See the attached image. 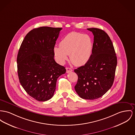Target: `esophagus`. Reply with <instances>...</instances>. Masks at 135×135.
Here are the masks:
<instances>
[{"mask_svg":"<svg viewBox=\"0 0 135 135\" xmlns=\"http://www.w3.org/2000/svg\"><path fill=\"white\" fill-rule=\"evenodd\" d=\"M66 73H70V72L73 71V70H72V69H71L70 68H66Z\"/></svg>","mask_w":135,"mask_h":135,"instance_id":"1","label":"esophagus"}]
</instances>
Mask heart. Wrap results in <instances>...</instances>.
<instances>
[{"instance_id": "b5f03b06", "label": "heart", "mask_w": 135, "mask_h": 135, "mask_svg": "<svg viewBox=\"0 0 135 135\" xmlns=\"http://www.w3.org/2000/svg\"><path fill=\"white\" fill-rule=\"evenodd\" d=\"M60 46H55L54 54L58 61L63 63L70 55L72 63L82 65L90 60L93 51V42L89 35L77 32L69 33L61 40Z\"/></svg>"}]
</instances>
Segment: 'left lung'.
Instances as JSON below:
<instances>
[{"instance_id": "1", "label": "left lung", "mask_w": 135, "mask_h": 135, "mask_svg": "<svg viewBox=\"0 0 135 135\" xmlns=\"http://www.w3.org/2000/svg\"><path fill=\"white\" fill-rule=\"evenodd\" d=\"M87 29L94 35L92 54L84 65L74 70L78 77L75 89L81 98L94 100L102 97L112 87L117 56L107 33L97 28Z\"/></svg>"}]
</instances>
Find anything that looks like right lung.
I'll return each mask as SVG.
<instances>
[{
  "instance_id": "add662e5",
  "label": "right lung",
  "mask_w": 135,
  "mask_h": 135,
  "mask_svg": "<svg viewBox=\"0 0 135 135\" xmlns=\"http://www.w3.org/2000/svg\"><path fill=\"white\" fill-rule=\"evenodd\" d=\"M60 27L34 28L25 37L18 51L19 82L27 94L39 101L51 99L58 78L65 68L54 60V48Z\"/></svg>"
}]
</instances>
